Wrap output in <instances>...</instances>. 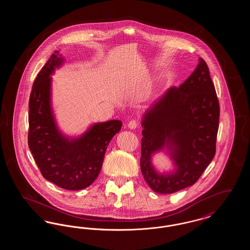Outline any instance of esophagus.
Instances as JSON below:
<instances>
[{"instance_id":"1","label":"esophagus","mask_w":250,"mask_h":250,"mask_svg":"<svg viewBox=\"0 0 250 250\" xmlns=\"http://www.w3.org/2000/svg\"><path fill=\"white\" fill-rule=\"evenodd\" d=\"M137 126H138V123H137V121H135V120H132V121H130V122L127 124V127H128L129 129H135Z\"/></svg>"}]
</instances>
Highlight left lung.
Returning <instances> with one entry per match:
<instances>
[{
	"label": "left lung",
	"mask_w": 250,
	"mask_h": 250,
	"mask_svg": "<svg viewBox=\"0 0 250 250\" xmlns=\"http://www.w3.org/2000/svg\"><path fill=\"white\" fill-rule=\"evenodd\" d=\"M219 104L208 66L199 62L179 88L170 87L142 120L141 169L152 190L170 194L194 185L215 154ZM162 151L173 168L159 172L153 156Z\"/></svg>",
	"instance_id": "left-lung-1"
}]
</instances>
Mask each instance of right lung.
<instances>
[{"label":"right lung","instance_id":"obj_1","mask_svg":"<svg viewBox=\"0 0 250 250\" xmlns=\"http://www.w3.org/2000/svg\"><path fill=\"white\" fill-rule=\"evenodd\" d=\"M64 63L55 50L38 73L29 101L28 144L44 178L67 190H81L97 178L107 145L122 122L95 123L79 136L60 129L52 107L51 76Z\"/></svg>","mask_w":250,"mask_h":250}]
</instances>
